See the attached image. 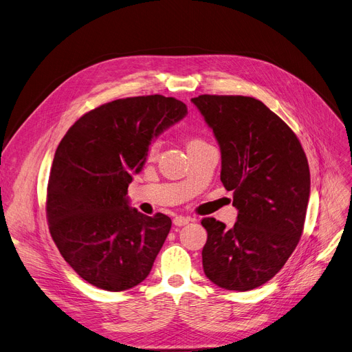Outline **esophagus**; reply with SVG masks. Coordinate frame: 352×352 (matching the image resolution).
<instances>
[{
    "label": "esophagus",
    "instance_id": "esophagus-1",
    "mask_svg": "<svg viewBox=\"0 0 352 352\" xmlns=\"http://www.w3.org/2000/svg\"><path fill=\"white\" fill-rule=\"evenodd\" d=\"M190 221H191V218L179 215V217H175V218H174V226H177V227H184V226H187V224L190 223Z\"/></svg>",
    "mask_w": 352,
    "mask_h": 352
}]
</instances>
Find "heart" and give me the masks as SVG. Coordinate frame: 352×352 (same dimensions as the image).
Wrapping results in <instances>:
<instances>
[{
    "instance_id": "1",
    "label": "heart",
    "mask_w": 352,
    "mask_h": 352,
    "mask_svg": "<svg viewBox=\"0 0 352 352\" xmlns=\"http://www.w3.org/2000/svg\"><path fill=\"white\" fill-rule=\"evenodd\" d=\"M206 145H210V144H207V141H204L202 138L192 137V138H190L188 142H187V150H192V148H199V146H206ZM158 150H160L158 141H153V142L150 144V146H148V150H146L148 158H154V157L157 155Z\"/></svg>"
}]
</instances>
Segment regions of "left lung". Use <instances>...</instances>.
<instances>
[{
	"mask_svg": "<svg viewBox=\"0 0 352 352\" xmlns=\"http://www.w3.org/2000/svg\"><path fill=\"white\" fill-rule=\"evenodd\" d=\"M221 150V182L232 191L236 223L204 218L202 267L215 285L250 291L270 281L297 247L309 199V166L292 129L260 100L199 96Z\"/></svg>",
	"mask_w": 352,
	"mask_h": 352,
	"instance_id": "8db88e82",
	"label": "left lung"
}]
</instances>
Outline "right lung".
<instances>
[{"label":"right lung","mask_w":352,"mask_h":352,"mask_svg":"<svg viewBox=\"0 0 352 352\" xmlns=\"http://www.w3.org/2000/svg\"><path fill=\"white\" fill-rule=\"evenodd\" d=\"M164 96L116 100L74 124L55 151L47 192L50 232L82 280L105 291L142 283L171 230V218L129 207L128 186L164 129L187 116Z\"/></svg>","instance_id":"right-lung-1"}]
</instances>
